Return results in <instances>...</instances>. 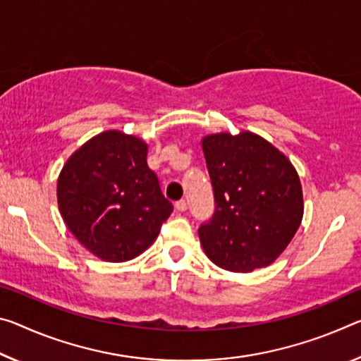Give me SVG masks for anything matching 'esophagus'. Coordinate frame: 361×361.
<instances>
[{"instance_id": "1", "label": "esophagus", "mask_w": 361, "mask_h": 361, "mask_svg": "<svg viewBox=\"0 0 361 361\" xmlns=\"http://www.w3.org/2000/svg\"><path fill=\"white\" fill-rule=\"evenodd\" d=\"M175 207H176V210H178V212H185V210L188 209V202H186V199H180V201H176Z\"/></svg>"}]
</instances>
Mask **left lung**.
Segmentation results:
<instances>
[{
	"label": "left lung",
	"instance_id": "left-lung-1",
	"mask_svg": "<svg viewBox=\"0 0 361 361\" xmlns=\"http://www.w3.org/2000/svg\"><path fill=\"white\" fill-rule=\"evenodd\" d=\"M215 212L199 228L205 255L223 270L268 267L293 241L304 216L299 175L262 136L215 133L202 138Z\"/></svg>",
	"mask_w": 361,
	"mask_h": 361
}]
</instances>
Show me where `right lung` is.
<instances>
[{
    "instance_id": "1",
    "label": "right lung",
    "mask_w": 361,
    "mask_h": 361,
    "mask_svg": "<svg viewBox=\"0 0 361 361\" xmlns=\"http://www.w3.org/2000/svg\"><path fill=\"white\" fill-rule=\"evenodd\" d=\"M146 156L145 141L109 130L78 147L61 170L62 219L101 260L127 262L145 252L173 212Z\"/></svg>"
}]
</instances>
